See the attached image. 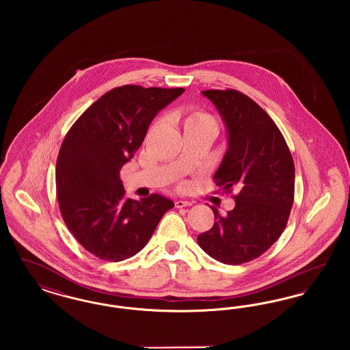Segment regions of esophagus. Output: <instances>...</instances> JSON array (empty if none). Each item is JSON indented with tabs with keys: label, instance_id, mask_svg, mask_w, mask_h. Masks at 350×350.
<instances>
[{
	"label": "esophagus",
	"instance_id": "esophagus-1",
	"mask_svg": "<svg viewBox=\"0 0 350 350\" xmlns=\"http://www.w3.org/2000/svg\"><path fill=\"white\" fill-rule=\"evenodd\" d=\"M189 206H191V202H189V200H176V207H177V208H183V207H189Z\"/></svg>",
	"mask_w": 350,
	"mask_h": 350
}]
</instances>
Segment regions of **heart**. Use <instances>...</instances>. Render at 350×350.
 Returning a JSON list of instances; mask_svg holds the SVG:
<instances>
[{
  "mask_svg": "<svg viewBox=\"0 0 350 350\" xmlns=\"http://www.w3.org/2000/svg\"><path fill=\"white\" fill-rule=\"evenodd\" d=\"M206 123H211V124L217 126L214 117L200 109H190L185 118V129L197 126V124H206Z\"/></svg>",
  "mask_w": 350,
  "mask_h": 350,
  "instance_id": "heart-1",
  "label": "heart"
}]
</instances>
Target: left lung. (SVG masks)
I'll list each match as a JSON object with an SVG mask.
<instances>
[{"instance_id":"8db88e82","label":"left lung","mask_w":350,"mask_h":350,"mask_svg":"<svg viewBox=\"0 0 350 350\" xmlns=\"http://www.w3.org/2000/svg\"><path fill=\"white\" fill-rule=\"evenodd\" d=\"M217 106L228 131V150L214 174L217 186L232 196L234 207L198 234L208 256L228 265L250 262L281 236L294 203L295 167L282 133L267 111L234 89L203 90Z\"/></svg>"}]
</instances>
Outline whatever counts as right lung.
Returning <instances> with one entry per match:
<instances>
[{
  "mask_svg": "<svg viewBox=\"0 0 350 350\" xmlns=\"http://www.w3.org/2000/svg\"><path fill=\"white\" fill-rule=\"evenodd\" d=\"M183 88L118 86L69 129L56 161V194L69 232L93 256L118 262L143 250L174 203L126 197L122 167L142 146L154 116Z\"/></svg>",
  "mask_w": 350,
  "mask_h": 350,
  "instance_id": "add662e5",
  "label": "right lung"
}]
</instances>
